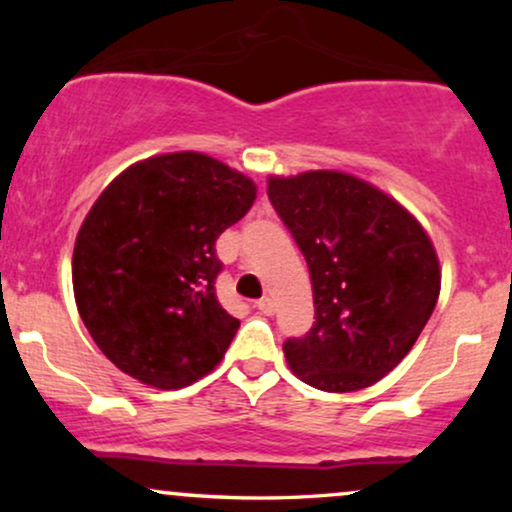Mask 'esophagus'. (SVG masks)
I'll use <instances>...</instances> for the list:
<instances>
[{"mask_svg":"<svg viewBox=\"0 0 512 512\" xmlns=\"http://www.w3.org/2000/svg\"><path fill=\"white\" fill-rule=\"evenodd\" d=\"M257 310H260L262 315H274V313H276V303H274V298H269V296L260 298V301H257Z\"/></svg>","mask_w":512,"mask_h":512,"instance_id":"34e87169","label":"esophagus"}]
</instances>
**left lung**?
I'll use <instances>...</instances> for the list:
<instances>
[{
  "label": "left lung",
  "mask_w": 512,
  "mask_h": 512,
  "mask_svg": "<svg viewBox=\"0 0 512 512\" xmlns=\"http://www.w3.org/2000/svg\"><path fill=\"white\" fill-rule=\"evenodd\" d=\"M267 195L310 269L315 325L284 342L303 383L356 392L409 354L440 293L431 238L402 204L337 170L269 178Z\"/></svg>",
  "instance_id": "1"
}]
</instances>
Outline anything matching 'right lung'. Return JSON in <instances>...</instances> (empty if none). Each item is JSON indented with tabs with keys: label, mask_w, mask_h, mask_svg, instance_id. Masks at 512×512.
Masks as SVG:
<instances>
[{
	"label": "right lung",
	"mask_w": 512,
	"mask_h": 512,
	"mask_svg": "<svg viewBox=\"0 0 512 512\" xmlns=\"http://www.w3.org/2000/svg\"><path fill=\"white\" fill-rule=\"evenodd\" d=\"M255 195L238 170L180 151L134 163L96 199L76 236L74 298L122 373L178 390L216 368L240 327L216 298V238Z\"/></svg>",
	"instance_id": "right-lung-1"
}]
</instances>
